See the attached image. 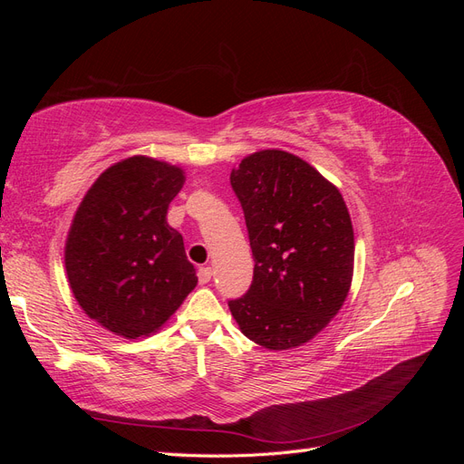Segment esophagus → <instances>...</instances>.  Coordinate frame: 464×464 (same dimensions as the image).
<instances>
[{"mask_svg":"<svg viewBox=\"0 0 464 464\" xmlns=\"http://www.w3.org/2000/svg\"><path fill=\"white\" fill-rule=\"evenodd\" d=\"M198 276H199V283L201 285H207L208 280H210V276H213V269H210V266H201Z\"/></svg>","mask_w":464,"mask_h":464,"instance_id":"obj_1","label":"esophagus"}]
</instances>
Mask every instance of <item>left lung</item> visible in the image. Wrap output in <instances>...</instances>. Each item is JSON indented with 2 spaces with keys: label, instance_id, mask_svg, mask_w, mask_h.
Masks as SVG:
<instances>
[{
  "label": "left lung",
  "instance_id": "1",
  "mask_svg": "<svg viewBox=\"0 0 464 464\" xmlns=\"http://www.w3.org/2000/svg\"><path fill=\"white\" fill-rule=\"evenodd\" d=\"M246 217L254 280L228 307L249 341L296 348L329 325L354 271V230L341 191L286 150L249 154L230 174Z\"/></svg>",
  "mask_w": 464,
  "mask_h": 464
}]
</instances>
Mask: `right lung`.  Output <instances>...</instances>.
<instances>
[{"instance_id":"right-lung-1","label":"right lung","mask_w":464,"mask_h":464,"mask_svg":"<svg viewBox=\"0 0 464 464\" xmlns=\"http://www.w3.org/2000/svg\"><path fill=\"white\" fill-rule=\"evenodd\" d=\"M184 170L131 157L98 176L65 242L69 286L91 319L125 339L157 333L198 286L184 237L166 222Z\"/></svg>"}]
</instances>
